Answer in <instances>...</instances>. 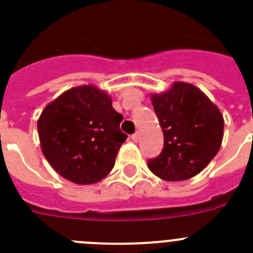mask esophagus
Wrapping results in <instances>:
<instances>
[{
    "label": "esophagus",
    "instance_id": "obj_1",
    "mask_svg": "<svg viewBox=\"0 0 253 253\" xmlns=\"http://www.w3.org/2000/svg\"><path fill=\"white\" fill-rule=\"evenodd\" d=\"M131 139H133V142H139V139H140V133L139 131H137V133L135 134H133V135H131Z\"/></svg>",
    "mask_w": 253,
    "mask_h": 253
}]
</instances>
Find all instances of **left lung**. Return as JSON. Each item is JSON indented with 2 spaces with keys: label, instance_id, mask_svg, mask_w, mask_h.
<instances>
[{
  "label": "left lung",
  "instance_id": "left-lung-1",
  "mask_svg": "<svg viewBox=\"0 0 253 253\" xmlns=\"http://www.w3.org/2000/svg\"><path fill=\"white\" fill-rule=\"evenodd\" d=\"M151 101L163 131V149L148 169L165 181H182L202 172L222 146L224 119L200 88L173 82Z\"/></svg>",
  "mask_w": 253,
  "mask_h": 253
}]
</instances>
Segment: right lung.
Instances as JSON below:
<instances>
[{
	"instance_id": "add662e5",
	"label": "right lung",
	"mask_w": 253,
	"mask_h": 253,
	"mask_svg": "<svg viewBox=\"0 0 253 253\" xmlns=\"http://www.w3.org/2000/svg\"><path fill=\"white\" fill-rule=\"evenodd\" d=\"M111 97L95 84L72 87L45 106L38 119L44 157L62 177L77 185L106 177L126 134Z\"/></svg>"
}]
</instances>
